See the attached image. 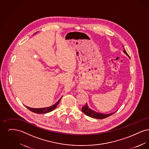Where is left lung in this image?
<instances>
[{
    "label": "left lung",
    "mask_w": 149,
    "mask_h": 149,
    "mask_svg": "<svg viewBox=\"0 0 149 149\" xmlns=\"http://www.w3.org/2000/svg\"><path fill=\"white\" fill-rule=\"evenodd\" d=\"M124 48V47H123ZM124 53L127 56L129 57V55H128L126 51L125 50V49H124V51H123ZM81 111H83V112L85 114L86 116L90 117H93L94 118H98V119H103V118H107L109 116H110L111 115H112V114H113L114 113H115V112L113 113H112L110 114H103L100 113H98V112H97L95 111H94L92 109H91V108H89V107L88 106V104L86 103L85 106L84 107H83L81 108Z\"/></svg>",
    "instance_id": "left-lung-1"
}]
</instances>
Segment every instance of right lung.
Wrapping results in <instances>:
<instances>
[{
  "mask_svg": "<svg viewBox=\"0 0 149 149\" xmlns=\"http://www.w3.org/2000/svg\"><path fill=\"white\" fill-rule=\"evenodd\" d=\"M62 98V97H61ZM61 98L59 99L56 103H55L54 105H52V106L49 107L47 108H30L29 107L26 106L29 110H30L31 111H32V112H34L36 113L41 114V113H49L50 112H51L52 111H53L54 109H55L56 108L60 100L61 99Z\"/></svg>",
  "mask_w": 149,
  "mask_h": 149,
  "instance_id": "1",
  "label": "right lung"
}]
</instances>
